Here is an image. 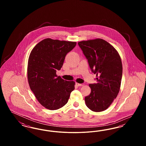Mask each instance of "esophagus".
I'll return each instance as SVG.
<instances>
[{
  "label": "esophagus",
  "instance_id": "1",
  "mask_svg": "<svg viewBox=\"0 0 146 146\" xmlns=\"http://www.w3.org/2000/svg\"><path fill=\"white\" fill-rule=\"evenodd\" d=\"M76 85H77L78 86H83L84 85V84H79L78 83H76Z\"/></svg>",
  "mask_w": 146,
  "mask_h": 146
}]
</instances>
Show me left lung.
<instances>
[{"label": "left lung", "instance_id": "left-lung-1", "mask_svg": "<svg viewBox=\"0 0 146 146\" xmlns=\"http://www.w3.org/2000/svg\"><path fill=\"white\" fill-rule=\"evenodd\" d=\"M78 45L92 72L96 74L97 83L89 84L91 93L85 97V104L92 111H104L120 90L123 73L120 56L111 44L102 39L83 40Z\"/></svg>", "mask_w": 146, "mask_h": 146}]
</instances>
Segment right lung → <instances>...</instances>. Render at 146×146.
<instances>
[{
    "mask_svg": "<svg viewBox=\"0 0 146 146\" xmlns=\"http://www.w3.org/2000/svg\"><path fill=\"white\" fill-rule=\"evenodd\" d=\"M76 42L46 38L38 42L28 58V84L38 102L50 110H56L66 104L75 82L67 81L56 74L62 67L65 57Z\"/></svg>",
    "mask_w": 146,
    "mask_h": 146,
    "instance_id": "right-lung-1",
    "label": "right lung"
}]
</instances>
